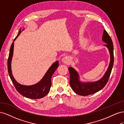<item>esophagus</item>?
<instances>
[{"mask_svg":"<svg viewBox=\"0 0 124 124\" xmlns=\"http://www.w3.org/2000/svg\"><path fill=\"white\" fill-rule=\"evenodd\" d=\"M62 62L63 63H65V64H69L70 62V58L68 57V56H65V57H64L62 58Z\"/></svg>","mask_w":124,"mask_h":124,"instance_id":"34e87169","label":"esophagus"}]
</instances>
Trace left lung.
<instances>
[{
	"mask_svg": "<svg viewBox=\"0 0 124 124\" xmlns=\"http://www.w3.org/2000/svg\"><path fill=\"white\" fill-rule=\"evenodd\" d=\"M102 40L107 44L104 46H107L109 51L110 62L106 73L100 80L93 82H82L80 81L79 75L77 71L71 67L68 68L70 86L73 91L78 95L85 96L98 92L104 87L108 80L114 63L113 44L110 36L106 30L103 31Z\"/></svg>",
	"mask_w": 124,
	"mask_h": 124,
	"instance_id": "left-lung-1",
	"label": "left lung"
}]
</instances>
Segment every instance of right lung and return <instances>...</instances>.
Here are the masks:
<instances>
[{
    "mask_svg": "<svg viewBox=\"0 0 124 124\" xmlns=\"http://www.w3.org/2000/svg\"><path fill=\"white\" fill-rule=\"evenodd\" d=\"M21 33V29L20 30L17 36L13 40V42L11 44L9 52V57L8 59V70L10 78L13 83L17 91L21 95L26 97V98L37 99L42 98L46 96L50 92L51 86V78L55 70L57 69L59 66L58 61L55 62L52 65L50 68L48 69L46 73L45 74L43 78L38 83L35 85L26 86L19 84L14 78L11 70V61L13 54L14 49V41L16 39L18 36Z\"/></svg>",
    "mask_w": 124,
    "mask_h": 124,
    "instance_id": "1",
    "label": "right lung"
}]
</instances>
